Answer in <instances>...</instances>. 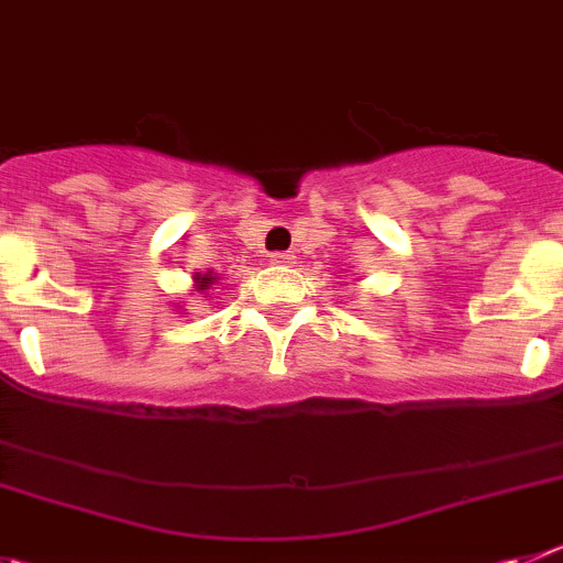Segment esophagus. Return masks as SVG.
I'll use <instances>...</instances> for the list:
<instances>
[{
    "label": "esophagus",
    "instance_id": "obj_1",
    "mask_svg": "<svg viewBox=\"0 0 563 563\" xmlns=\"http://www.w3.org/2000/svg\"><path fill=\"white\" fill-rule=\"evenodd\" d=\"M292 260V254H285V251H276V254H271V262H290Z\"/></svg>",
    "mask_w": 563,
    "mask_h": 563
}]
</instances>
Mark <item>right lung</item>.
Instances as JSON below:
<instances>
[{"label":"right lung","instance_id":"obj_1","mask_svg":"<svg viewBox=\"0 0 563 563\" xmlns=\"http://www.w3.org/2000/svg\"><path fill=\"white\" fill-rule=\"evenodd\" d=\"M209 285H211L209 278H203V282H200V290H206V287H209Z\"/></svg>","mask_w":563,"mask_h":563}]
</instances>
